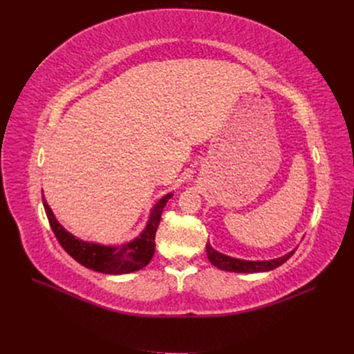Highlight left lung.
I'll return each instance as SVG.
<instances>
[{"instance_id":"obj_1","label":"left lung","mask_w":354,"mask_h":354,"mask_svg":"<svg viewBox=\"0 0 354 354\" xmlns=\"http://www.w3.org/2000/svg\"><path fill=\"white\" fill-rule=\"evenodd\" d=\"M207 257L220 270H226V272H236V273H259V272H269L276 269V267L282 266L289 257H291L295 250L291 252H288L279 259L274 260H264V261H251V260H241V259H234V257H229L226 254H221L212 248L209 243H207Z\"/></svg>"}]
</instances>
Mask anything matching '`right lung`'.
Returning a JSON list of instances; mask_svg holds the SVG:
<instances>
[{"label":"right lung","mask_w":354,"mask_h":354,"mask_svg":"<svg viewBox=\"0 0 354 354\" xmlns=\"http://www.w3.org/2000/svg\"><path fill=\"white\" fill-rule=\"evenodd\" d=\"M173 194L160 198L151 209L145 230L130 242L122 245H102L81 241L73 236L56 220L46 198H42L51 230L55 232L57 241L73 260H77L87 269L106 274H125L143 269L151 263L155 254V233L158 230L160 214Z\"/></svg>","instance_id":"1"}]
</instances>
